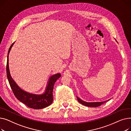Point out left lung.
<instances>
[{
	"label": "left lung",
	"instance_id": "1",
	"mask_svg": "<svg viewBox=\"0 0 131 131\" xmlns=\"http://www.w3.org/2000/svg\"><path fill=\"white\" fill-rule=\"evenodd\" d=\"M77 99L79 101V102L80 103V104H82L83 105H84L85 106H88V107H98L100 105H101L102 104H104L105 102H106V101H108V100H106V101H101V102H85L83 100H81V99H80L78 97H77Z\"/></svg>",
	"mask_w": 131,
	"mask_h": 131
}]
</instances>
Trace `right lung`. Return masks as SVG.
Instances as JSON below:
<instances>
[{
    "instance_id": "add662e5",
    "label": "right lung",
    "mask_w": 131,
    "mask_h": 131,
    "mask_svg": "<svg viewBox=\"0 0 131 131\" xmlns=\"http://www.w3.org/2000/svg\"><path fill=\"white\" fill-rule=\"evenodd\" d=\"M14 43L11 45L9 49L6 66L7 77L9 83L14 94L18 100L29 108L35 109H40L49 106L53 101L52 91L54 83L61 77L60 74L57 73L54 74L50 77L47 82V85L45 89V91L43 94H32L23 90L17 85L15 82L11 77L9 69L8 54Z\"/></svg>"
}]
</instances>
